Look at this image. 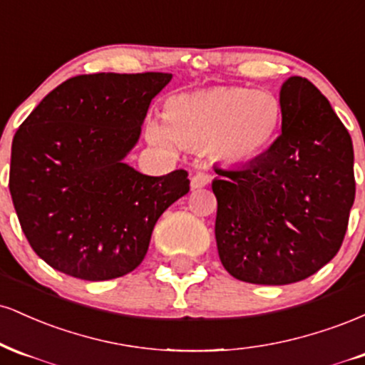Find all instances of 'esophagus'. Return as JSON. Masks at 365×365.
<instances>
[{"instance_id": "obj_1", "label": "esophagus", "mask_w": 365, "mask_h": 365, "mask_svg": "<svg viewBox=\"0 0 365 365\" xmlns=\"http://www.w3.org/2000/svg\"><path fill=\"white\" fill-rule=\"evenodd\" d=\"M209 182H211V177H209L207 173H204V171H197L194 173V177L190 180V187L197 190V188H202L209 185Z\"/></svg>"}]
</instances>
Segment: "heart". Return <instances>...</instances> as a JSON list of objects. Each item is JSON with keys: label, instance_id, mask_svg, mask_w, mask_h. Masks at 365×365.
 I'll use <instances>...</instances> for the list:
<instances>
[{"label": "heart", "instance_id": "b5f03b06", "mask_svg": "<svg viewBox=\"0 0 365 365\" xmlns=\"http://www.w3.org/2000/svg\"><path fill=\"white\" fill-rule=\"evenodd\" d=\"M282 123V103L264 89L226 86L177 94L165 104V120L145 121V137L161 148L211 150L232 165L257 159Z\"/></svg>", "mask_w": 365, "mask_h": 365}]
</instances>
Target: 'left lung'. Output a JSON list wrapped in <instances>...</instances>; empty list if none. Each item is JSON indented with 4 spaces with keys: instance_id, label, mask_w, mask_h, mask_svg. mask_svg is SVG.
I'll list each match as a JSON object with an SVG mask.
<instances>
[{
    "instance_id": "8db88e82",
    "label": "left lung",
    "mask_w": 365,
    "mask_h": 365,
    "mask_svg": "<svg viewBox=\"0 0 365 365\" xmlns=\"http://www.w3.org/2000/svg\"><path fill=\"white\" fill-rule=\"evenodd\" d=\"M282 135L240 168H215L216 244L233 278L290 284L336 255L355 199L349 130L319 89L290 77L279 91Z\"/></svg>"
}]
</instances>
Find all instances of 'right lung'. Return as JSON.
<instances>
[{
    "mask_svg": "<svg viewBox=\"0 0 365 365\" xmlns=\"http://www.w3.org/2000/svg\"><path fill=\"white\" fill-rule=\"evenodd\" d=\"M171 73L65 81L20 125L10 194L22 232L54 269L104 282L135 269L159 216L190 190L185 170L142 175L123 159Z\"/></svg>",
    "mask_w": 365,
    "mask_h": 365,
    "instance_id": "right-lung-1",
    "label": "right lung"
}]
</instances>
